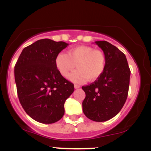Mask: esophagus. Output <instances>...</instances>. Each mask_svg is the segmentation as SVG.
<instances>
[{
	"instance_id": "esophagus-1",
	"label": "esophagus",
	"mask_w": 151,
	"mask_h": 151,
	"mask_svg": "<svg viewBox=\"0 0 151 151\" xmlns=\"http://www.w3.org/2000/svg\"><path fill=\"white\" fill-rule=\"evenodd\" d=\"M79 87H80V86L78 85V84H74V88H75V89H79Z\"/></svg>"
}]
</instances>
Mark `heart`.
<instances>
[{
  "label": "heart",
  "mask_w": 151,
  "mask_h": 151,
  "mask_svg": "<svg viewBox=\"0 0 151 151\" xmlns=\"http://www.w3.org/2000/svg\"><path fill=\"white\" fill-rule=\"evenodd\" d=\"M70 79L81 83L87 79L94 81L103 74L106 65L104 53L91 46L80 45L69 50L67 54L61 52L55 58V65L60 74L67 77L74 67Z\"/></svg>",
  "instance_id": "1"
}]
</instances>
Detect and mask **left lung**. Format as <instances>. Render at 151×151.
<instances>
[{
    "label": "left lung",
    "instance_id": "obj_1",
    "mask_svg": "<svg viewBox=\"0 0 151 151\" xmlns=\"http://www.w3.org/2000/svg\"><path fill=\"white\" fill-rule=\"evenodd\" d=\"M106 59L103 74L94 82L82 86L86 97L82 102L84 115L96 121H108L119 113L128 96L130 70L126 55L106 41H96Z\"/></svg>",
    "mask_w": 151,
    "mask_h": 151
}]
</instances>
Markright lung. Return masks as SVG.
<instances>
[{"label": "right lung", "instance_id": "add662e5", "mask_svg": "<svg viewBox=\"0 0 151 151\" xmlns=\"http://www.w3.org/2000/svg\"><path fill=\"white\" fill-rule=\"evenodd\" d=\"M68 45L39 40L22 50L15 65L20 104L27 114L42 124L62 119L65 102L74 90V84L62 77L55 65L57 55Z\"/></svg>", "mask_w": 151, "mask_h": 151}]
</instances>
